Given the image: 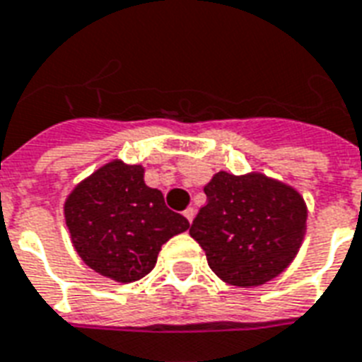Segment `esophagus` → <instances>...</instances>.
Here are the masks:
<instances>
[{
	"label": "esophagus",
	"instance_id": "34e87169",
	"mask_svg": "<svg viewBox=\"0 0 362 362\" xmlns=\"http://www.w3.org/2000/svg\"><path fill=\"white\" fill-rule=\"evenodd\" d=\"M184 216H186V218H187V222L192 224L193 218H195V209H193V206H187L186 211H184Z\"/></svg>",
	"mask_w": 362,
	"mask_h": 362
}]
</instances>
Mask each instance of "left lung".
Returning a JSON list of instances; mask_svg holds the SVG:
<instances>
[{"instance_id":"left-lung-1","label":"left lung","mask_w":362,"mask_h":362,"mask_svg":"<svg viewBox=\"0 0 362 362\" xmlns=\"http://www.w3.org/2000/svg\"><path fill=\"white\" fill-rule=\"evenodd\" d=\"M189 235L228 285L250 288L291 266L305 235L308 206L285 182L262 173L235 176L220 170L205 186Z\"/></svg>"}]
</instances>
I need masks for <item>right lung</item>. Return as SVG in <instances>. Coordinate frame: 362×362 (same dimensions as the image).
I'll return each instance as SVG.
<instances>
[{
  "label": "right lung",
  "mask_w": 362,
  "mask_h": 362,
  "mask_svg": "<svg viewBox=\"0 0 362 362\" xmlns=\"http://www.w3.org/2000/svg\"><path fill=\"white\" fill-rule=\"evenodd\" d=\"M64 220L79 258L115 283L142 279L163 245L189 228L186 218L167 209L159 189L146 186L144 167L121 159L71 189Z\"/></svg>",
  "instance_id": "1"
}]
</instances>
